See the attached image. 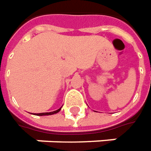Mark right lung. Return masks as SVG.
Here are the masks:
<instances>
[{"label":"right lung","instance_id":"1","mask_svg":"<svg viewBox=\"0 0 151 151\" xmlns=\"http://www.w3.org/2000/svg\"><path fill=\"white\" fill-rule=\"evenodd\" d=\"M62 108H60L58 110L56 111H53V112H50V113H34V115H37V116H45V115H52V114H55V113H58L60 110H61Z\"/></svg>","mask_w":151,"mask_h":151}]
</instances>
